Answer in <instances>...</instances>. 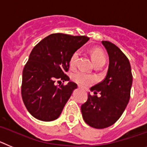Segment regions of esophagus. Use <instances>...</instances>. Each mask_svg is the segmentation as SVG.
<instances>
[{"mask_svg": "<svg viewBox=\"0 0 147 147\" xmlns=\"http://www.w3.org/2000/svg\"><path fill=\"white\" fill-rule=\"evenodd\" d=\"M79 86V87H80V86Z\"/></svg>", "mask_w": 147, "mask_h": 147, "instance_id": "1", "label": "esophagus"}]
</instances>
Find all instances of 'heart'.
Segmentation results:
<instances>
[{"instance_id":"obj_1","label":"heart","mask_w":147,"mask_h":147,"mask_svg":"<svg viewBox=\"0 0 147 147\" xmlns=\"http://www.w3.org/2000/svg\"><path fill=\"white\" fill-rule=\"evenodd\" d=\"M80 55H81V52L79 50L75 51L72 53L69 59V65L71 67H75L77 66L79 58H80ZM92 61L95 65L100 63H105L106 62L105 55L99 49H93L92 52ZM72 79L78 84H80L84 86H89L95 81V77L92 75L86 73L82 70H78L72 73Z\"/></svg>"}]
</instances>
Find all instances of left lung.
<instances>
[{
	"instance_id": "8db88e82",
	"label": "left lung",
	"mask_w": 147,
	"mask_h": 147,
	"mask_svg": "<svg viewBox=\"0 0 147 147\" xmlns=\"http://www.w3.org/2000/svg\"><path fill=\"white\" fill-rule=\"evenodd\" d=\"M102 43L109 58L107 76L91 88L95 95L89 92L87 100L81 105L84 121L96 129L110 127L119 119L129 100L132 84L131 66L127 56L114 43L107 40ZM98 92L100 97L96 95Z\"/></svg>"
}]
</instances>
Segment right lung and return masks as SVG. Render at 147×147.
<instances>
[{"mask_svg": "<svg viewBox=\"0 0 147 147\" xmlns=\"http://www.w3.org/2000/svg\"><path fill=\"white\" fill-rule=\"evenodd\" d=\"M86 36L55 33L46 37L35 46L23 70L21 95L24 105L34 118L52 121L61 115L77 84L55 85L56 80L69 81L66 72L69 59L89 40Z\"/></svg>", "mask_w": 147, "mask_h": 147, "instance_id": "1", "label": "right lung"}]
</instances>
